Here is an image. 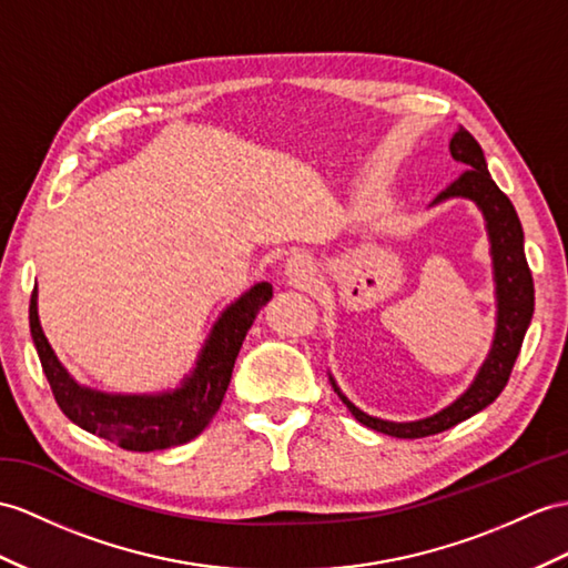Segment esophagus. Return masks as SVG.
I'll return each mask as SVG.
<instances>
[{
    "label": "esophagus",
    "instance_id": "34e87169",
    "mask_svg": "<svg viewBox=\"0 0 568 568\" xmlns=\"http://www.w3.org/2000/svg\"><path fill=\"white\" fill-rule=\"evenodd\" d=\"M286 274H288V280H292L294 284L308 282V280H311V274H313L311 260H308V257H303V255L288 257V260H286Z\"/></svg>",
    "mask_w": 568,
    "mask_h": 568
}]
</instances>
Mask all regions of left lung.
Masks as SVG:
<instances>
[{"label": "left lung", "mask_w": 568, "mask_h": 568, "mask_svg": "<svg viewBox=\"0 0 568 568\" xmlns=\"http://www.w3.org/2000/svg\"><path fill=\"white\" fill-rule=\"evenodd\" d=\"M450 154L455 161L465 165V171L453 180V183L440 190L434 202L448 200V197H469L479 204V210L487 219L489 241H491V255H494V276H496V298H499V321H496V335L489 358L484 362L481 371L477 373L475 383L469 390L455 399L450 407L434 414V417L409 424H393L376 417H368L362 409H356L347 397H344L335 381L337 395L342 403L349 407V412L373 432L388 434L395 438H424L446 432V428L460 424L473 417L479 409L491 405L496 397L501 395L506 383L514 371L516 358L523 347V337L528 332L535 311V284L532 272L525 260L523 247V226L516 214V206L510 202L499 185L494 183L487 161H484L481 146L467 130H458L450 140Z\"/></svg>", "instance_id": "8db88e82"}]
</instances>
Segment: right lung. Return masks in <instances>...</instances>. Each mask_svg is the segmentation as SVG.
I'll return each mask as SVG.
<instances>
[{"label":"right lung","mask_w":568,"mask_h":568,"mask_svg":"<svg viewBox=\"0 0 568 568\" xmlns=\"http://www.w3.org/2000/svg\"><path fill=\"white\" fill-rule=\"evenodd\" d=\"M270 298L272 286L262 282L226 308L206 339L192 376L178 390L163 395H105L74 383L40 327L36 288L31 294L29 323L40 366L64 417L124 450L149 453L187 444L212 422L226 395L245 332Z\"/></svg>","instance_id":"obj_1"}]
</instances>
